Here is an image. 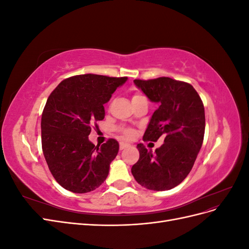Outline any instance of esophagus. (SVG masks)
I'll list each match as a JSON object with an SVG mask.
<instances>
[{"label":"esophagus","mask_w":249,"mask_h":249,"mask_svg":"<svg viewBox=\"0 0 249 249\" xmlns=\"http://www.w3.org/2000/svg\"><path fill=\"white\" fill-rule=\"evenodd\" d=\"M129 146H130V144H127V143H124V142H120V143H119V148H120V150L125 149V148H127Z\"/></svg>","instance_id":"obj_1"}]
</instances>
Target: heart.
<instances>
[{"instance_id":"1","label":"heart","mask_w":249,"mask_h":249,"mask_svg":"<svg viewBox=\"0 0 249 249\" xmlns=\"http://www.w3.org/2000/svg\"><path fill=\"white\" fill-rule=\"evenodd\" d=\"M142 97H145L144 95H142L141 93H135L132 97V101L134 100H138V99H142ZM120 132L124 135V138H133L135 132L131 129H120Z\"/></svg>"}]
</instances>
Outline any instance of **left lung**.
I'll return each instance as SVG.
<instances>
[{"label":"left lung","instance_id":"obj_1","mask_svg":"<svg viewBox=\"0 0 249 249\" xmlns=\"http://www.w3.org/2000/svg\"><path fill=\"white\" fill-rule=\"evenodd\" d=\"M148 99L159 107L143 135L144 141L164 143L155 152L139 143V160L132 175L137 183L154 191L169 190L179 185L191 171L205 135V108L189 83L167 77L134 80Z\"/></svg>","mask_w":249,"mask_h":249}]
</instances>
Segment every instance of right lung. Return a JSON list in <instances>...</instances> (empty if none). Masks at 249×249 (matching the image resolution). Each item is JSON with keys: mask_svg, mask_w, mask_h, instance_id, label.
<instances>
[{"mask_svg": "<svg viewBox=\"0 0 249 249\" xmlns=\"http://www.w3.org/2000/svg\"><path fill=\"white\" fill-rule=\"evenodd\" d=\"M126 77L80 74L53 90L41 115V144L51 173L73 193L95 190L107 178L119 144L109 139L101 146L90 142L91 125L105 117L106 104Z\"/></svg>", "mask_w": 249, "mask_h": 249, "instance_id": "add662e5", "label": "right lung"}]
</instances>
